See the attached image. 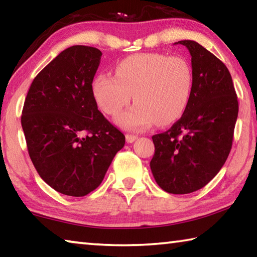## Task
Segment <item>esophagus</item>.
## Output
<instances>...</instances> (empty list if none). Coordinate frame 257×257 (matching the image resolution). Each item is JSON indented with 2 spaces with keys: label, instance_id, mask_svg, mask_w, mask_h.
<instances>
[{
  "label": "esophagus",
  "instance_id": "obj_1",
  "mask_svg": "<svg viewBox=\"0 0 257 257\" xmlns=\"http://www.w3.org/2000/svg\"><path fill=\"white\" fill-rule=\"evenodd\" d=\"M137 138L138 136H136V135H132V134L125 135V141H127V143H134Z\"/></svg>",
  "mask_w": 257,
  "mask_h": 257
}]
</instances>
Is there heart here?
<instances>
[{
  "label": "heart",
  "instance_id": "b5f03b06",
  "mask_svg": "<svg viewBox=\"0 0 257 257\" xmlns=\"http://www.w3.org/2000/svg\"><path fill=\"white\" fill-rule=\"evenodd\" d=\"M193 69L182 56L135 54L114 68V77L101 73L92 85L98 107L115 116L132 101L136 104L116 118L122 128L137 130L169 125L181 118L193 92Z\"/></svg>",
  "mask_w": 257,
  "mask_h": 257
}]
</instances>
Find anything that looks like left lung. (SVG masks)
Listing matches in <instances>:
<instances>
[{"label":"left lung","instance_id":"1","mask_svg":"<svg viewBox=\"0 0 257 257\" xmlns=\"http://www.w3.org/2000/svg\"><path fill=\"white\" fill-rule=\"evenodd\" d=\"M191 55L193 92L181 118L154 135L151 170L167 193L189 194L207 185L232 146L238 101L228 68L195 41H180Z\"/></svg>","mask_w":257,"mask_h":257}]
</instances>
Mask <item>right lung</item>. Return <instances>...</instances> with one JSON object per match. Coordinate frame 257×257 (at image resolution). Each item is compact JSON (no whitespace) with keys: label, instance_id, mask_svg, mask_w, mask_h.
Here are the masks:
<instances>
[{"label":"right lung","instance_id":"right-lung-1","mask_svg":"<svg viewBox=\"0 0 257 257\" xmlns=\"http://www.w3.org/2000/svg\"><path fill=\"white\" fill-rule=\"evenodd\" d=\"M102 52L75 45L35 77L21 125L30 159L47 185L81 197L101 185L124 135L104 118L92 92Z\"/></svg>","mask_w":257,"mask_h":257}]
</instances>
